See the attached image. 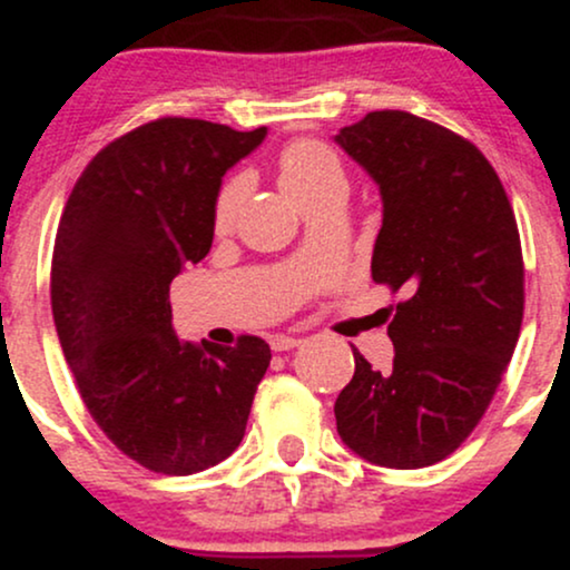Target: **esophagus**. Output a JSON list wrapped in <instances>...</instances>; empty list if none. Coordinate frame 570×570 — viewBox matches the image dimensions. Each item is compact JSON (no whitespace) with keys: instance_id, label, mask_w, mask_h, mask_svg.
Here are the masks:
<instances>
[{"instance_id":"34e87169","label":"esophagus","mask_w":570,"mask_h":570,"mask_svg":"<svg viewBox=\"0 0 570 570\" xmlns=\"http://www.w3.org/2000/svg\"><path fill=\"white\" fill-rule=\"evenodd\" d=\"M299 343H303V340L292 337V335H271V348L273 351H292V348H297Z\"/></svg>"}]
</instances>
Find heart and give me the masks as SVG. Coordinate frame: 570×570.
<instances>
[{"mask_svg":"<svg viewBox=\"0 0 570 570\" xmlns=\"http://www.w3.org/2000/svg\"><path fill=\"white\" fill-rule=\"evenodd\" d=\"M278 174L286 195L303 212L313 203L332 198V195H345V189H348V174H345L340 155L316 139L294 141L292 147H286V153L281 155ZM246 187L248 181L244 174L233 176L222 185L217 203H214V227L217 230H227L233 225L235 214L246 198Z\"/></svg>","mask_w":570,"mask_h":570,"instance_id":"obj_1","label":"heart"}]
</instances>
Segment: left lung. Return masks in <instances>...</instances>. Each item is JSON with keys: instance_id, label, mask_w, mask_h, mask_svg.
<instances>
[{"instance_id": "8db88e82", "label": "left lung", "mask_w": 570, "mask_h": 570, "mask_svg": "<svg viewBox=\"0 0 570 570\" xmlns=\"http://www.w3.org/2000/svg\"><path fill=\"white\" fill-rule=\"evenodd\" d=\"M335 141L381 187L372 281L410 294L389 324L394 367L353 348L337 434L377 466L423 469L472 434L514 353L525 305L517 219L485 155L436 122L383 109Z\"/></svg>"}]
</instances>
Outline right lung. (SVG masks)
I'll return each mask as SVG.
<instances>
[{"instance_id": "1", "label": "right lung", "mask_w": 570, "mask_h": 570, "mask_svg": "<svg viewBox=\"0 0 570 570\" xmlns=\"http://www.w3.org/2000/svg\"><path fill=\"white\" fill-rule=\"evenodd\" d=\"M267 128L160 117L88 163L56 233L50 303L63 356L98 429L158 474H195L244 440L271 364L263 337L181 343L171 281L214 240L222 176Z\"/></svg>"}]
</instances>
